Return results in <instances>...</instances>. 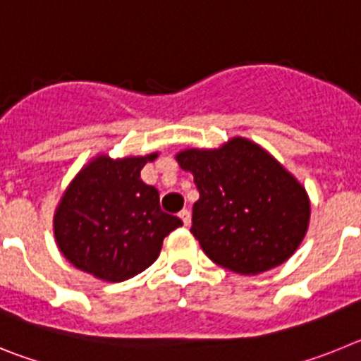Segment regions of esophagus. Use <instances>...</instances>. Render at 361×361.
<instances>
[{"label": "esophagus", "mask_w": 361, "mask_h": 361, "mask_svg": "<svg viewBox=\"0 0 361 361\" xmlns=\"http://www.w3.org/2000/svg\"><path fill=\"white\" fill-rule=\"evenodd\" d=\"M178 216H180V219H183L184 226H190V222H191V215H190V209H183V212L178 213Z\"/></svg>", "instance_id": "esophagus-1"}]
</instances>
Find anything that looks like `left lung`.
<instances>
[{"label":"left lung","instance_id":"left-lung-1","mask_svg":"<svg viewBox=\"0 0 361 361\" xmlns=\"http://www.w3.org/2000/svg\"><path fill=\"white\" fill-rule=\"evenodd\" d=\"M177 161L200 195L190 231L216 266L258 275L295 253L309 226L307 193L266 149L235 137L219 149H184Z\"/></svg>","mask_w":361,"mask_h":361}]
</instances>
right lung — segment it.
Returning a JSON list of instances; mask_svg holds the SVG:
<instances>
[{"instance_id": "obj_1", "label": "right lung", "mask_w": 361, "mask_h": 361, "mask_svg": "<svg viewBox=\"0 0 361 361\" xmlns=\"http://www.w3.org/2000/svg\"><path fill=\"white\" fill-rule=\"evenodd\" d=\"M155 157L103 155L73 178L54 216V233L78 269L106 282L132 279L157 260L164 237L183 226L162 212L159 191L141 180L142 166Z\"/></svg>"}]
</instances>
